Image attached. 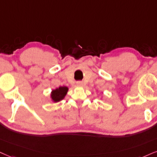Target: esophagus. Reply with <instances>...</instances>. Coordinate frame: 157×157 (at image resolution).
<instances>
[{
    "mask_svg": "<svg viewBox=\"0 0 157 157\" xmlns=\"http://www.w3.org/2000/svg\"><path fill=\"white\" fill-rule=\"evenodd\" d=\"M76 85H77V86H82L83 85V82H77Z\"/></svg>",
    "mask_w": 157,
    "mask_h": 157,
    "instance_id": "34e87169",
    "label": "esophagus"
}]
</instances>
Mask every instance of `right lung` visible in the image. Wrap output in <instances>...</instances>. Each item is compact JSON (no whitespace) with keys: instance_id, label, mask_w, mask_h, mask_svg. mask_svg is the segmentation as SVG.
I'll list each match as a JSON object with an SVG mask.
<instances>
[{"instance_id":"obj_1","label":"right lung","mask_w":157,"mask_h":157,"mask_svg":"<svg viewBox=\"0 0 157 157\" xmlns=\"http://www.w3.org/2000/svg\"><path fill=\"white\" fill-rule=\"evenodd\" d=\"M67 91H68V88L67 86H59V88L52 90L51 93V98L52 101L55 102L61 101L67 94Z\"/></svg>"}]
</instances>
